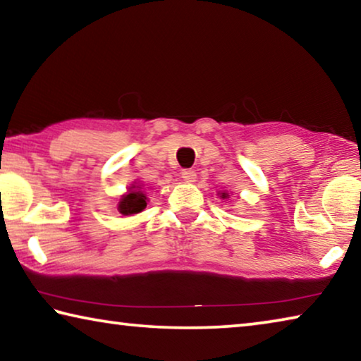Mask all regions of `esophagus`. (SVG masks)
Segmentation results:
<instances>
[{"mask_svg":"<svg viewBox=\"0 0 361 361\" xmlns=\"http://www.w3.org/2000/svg\"><path fill=\"white\" fill-rule=\"evenodd\" d=\"M181 178L185 183H194L195 178H197V175H195L194 170H183Z\"/></svg>","mask_w":361,"mask_h":361,"instance_id":"34e87169","label":"esophagus"}]
</instances>
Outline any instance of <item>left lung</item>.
I'll return each instance as SVG.
<instances>
[{
    "label": "left lung",
    "instance_id": "left-lung-1",
    "mask_svg": "<svg viewBox=\"0 0 361 361\" xmlns=\"http://www.w3.org/2000/svg\"><path fill=\"white\" fill-rule=\"evenodd\" d=\"M218 195H219V199H229V192L228 191H219Z\"/></svg>",
    "mask_w": 361,
    "mask_h": 361
}]
</instances>
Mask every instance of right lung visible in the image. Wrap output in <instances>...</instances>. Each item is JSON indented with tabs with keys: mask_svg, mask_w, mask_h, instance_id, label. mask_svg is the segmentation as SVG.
<instances>
[{
	"mask_svg": "<svg viewBox=\"0 0 361 361\" xmlns=\"http://www.w3.org/2000/svg\"><path fill=\"white\" fill-rule=\"evenodd\" d=\"M148 195H146L143 185L140 183H133V185L127 189L126 194H122L118 202V210L121 215L132 216L137 213L143 212L148 204Z\"/></svg>",
	"mask_w": 361,
	"mask_h": 361,
	"instance_id": "right-lung-1",
	"label": "right lung"
}]
</instances>
